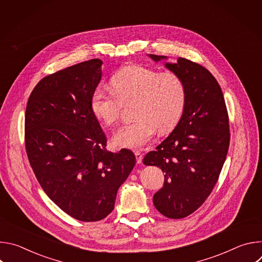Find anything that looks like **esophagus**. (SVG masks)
<instances>
[{"instance_id":"esophagus-1","label":"esophagus","mask_w":262,"mask_h":262,"mask_svg":"<svg viewBox=\"0 0 262 262\" xmlns=\"http://www.w3.org/2000/svg\"><path fill=\"white\" fill-rule=\"evenodd\" d=\"M135 156H136L137 163H138V164H141V163H142V160H143V155H142L139 150H136V151H135Z\"/></svg>"}]
</instances>
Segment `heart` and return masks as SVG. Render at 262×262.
Here are the masks:
<instances>
[{"label":"heart","mask_w":262,"mask_h":262,"mask_svg":"<svg viewBox=\"0 0 262 262\" xmlns=\"http://www.w3.org/2000/svg\"><path fill=\"white\" fill-rule=\"evenodd\" d=\"M110 90L97 88L91 96L93 115L105 125L115 124L122 104L134 101L135 121L122 125L113 135L116 146L141 149L154 138L172 130L186 104V85L178 73L161 72L143 65L123 66L110 80Z\"/></svg>","instance_id":"heart-1"}]
</instances>
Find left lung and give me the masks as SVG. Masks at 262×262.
<instances>
[{"mask_svg": "<svg viewBox=\"0 0 262 262\" xmlns=\"http://www.w3.org/2000/svg\"><path fill=\"white\" fill-rule=\"evenodd\" d=\"M165 66L184 80L186 104L173 132L143 163L165 173L163 188L154 196L156 208L167 217L182 219L204 203L219 179L229 148V118L221 87L205 67L184 58Z\"/></svg>", "mask_w": 262, "mask_h": 262, "instance_id": "1", "label": "left lung"}]
</instances>
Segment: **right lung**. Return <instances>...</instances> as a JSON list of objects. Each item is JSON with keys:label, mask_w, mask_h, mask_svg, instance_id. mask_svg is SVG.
Returning <instances> with one entry per match:
<instances>
[{"label": "right lung", "mask_w": 262, "mask_h": 262, "mask_svg": "<svg viewBox=\"0 0 262 262\" xmlns=\"http://www.w3.org/2000/svg\"><path fill=\"white\" fill-rule=\"evenodd\" d=\"M101 64L92 59L49 74L32 91L25 115L26 151L37 180L55 204L83 222L112 212L136 164L128 149L106 150L91 111Z\"/></svg>", "instance_id": "right-lung-1"}]
</instances>
